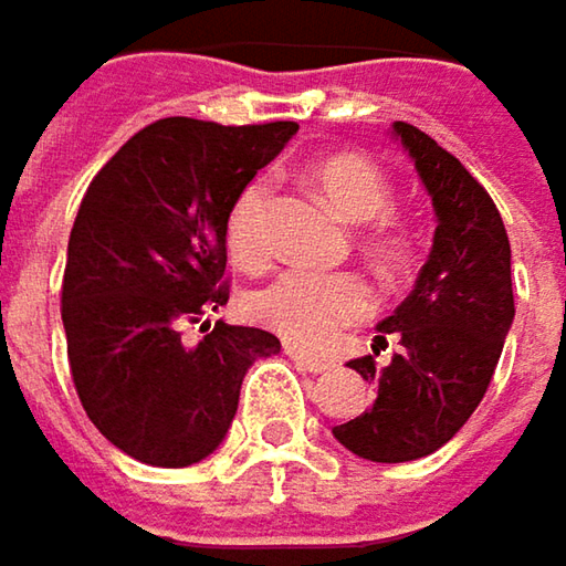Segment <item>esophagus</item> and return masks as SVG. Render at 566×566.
<instances>
[{"label":"esophagus","instance_id":"obj_1","mask_svg":"<svg viewBox=\"0 0 566 566\" xmlns=\"http://www.w3.org/2000/svg\"><path fill=\"white\" fill-rule=\"evenodd\" d=\"M287 357L301 367V370H307V374H326L332 364L326 357H316V355H307V352H301V348H284Z\"/></svg>","mask_w":566,"mask_h":566}]
</instances>
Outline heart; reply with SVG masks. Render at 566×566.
<instances>
[{
    "label": "heart",
    "mask_w": 566,
    "mask_h": 566,
    "mask_svg": "<svg viewBox=\"0 0 566 566\" xmlns=\"http://www.w3.org/2000/svg\"><path fill=\"white\" fill-rule=\"evenodd\" d=\"M310 180L348 221H370L364 231V247L380 269H399L408 259V231L389 218L392 184L377 160L342 151L316 160ZM272 180L253 177L234 196L224 218L228 253L243 269H259L269 259V209ZM250 316L259 326L279 332L297 348H326L345 326L370 316L374 291L357 272H307L287 269L262 284L250 297Z\"/></svg>",
    "instance_id": "b5f03b06"
}]
</instances>
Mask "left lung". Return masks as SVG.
<instances>
[{"instance_id": "obj_1", "label": "left lung", "mask_w": 566, "mask_h": 566, "mask_svg": "<svg viewBox=\"0 0 566 566\" xmlns=\"http://www.w3.org/2000/svg\"><path fill=\"white\" fill-rule=\"evenodd\" d=\"M428 189L437 231L415 291L377 326L374 355L399 352L386 367L355 357L348 367L377 382V399L335 440L370 462H411L453 440L488 392L513 326L510 240L488 189L428 133L392 123Z\"/></svg>"}]
</instances>
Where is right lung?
I'll use <instances>...</instances> for the list:
<instances>
[{
    "mask_svg": "<svg viewBox=\"0 0 566 566\" xmlns=\"http://www.w3.org/2000/svg\"><path fill=\"white\" fill-rule=\"evenodd\" d=\"M297 123L221 126L167 116L129 138L87 186L69 234L62 326L91 424L145 465L184 469L218 450L265 329L214 323L189 348L184 323L228 304L224 218Z\"/></svg>",
    "mask_w": 566,
    "mask_h": 566,
    "instance_id": "1",
    "label": "right lung"
}]
</instances>
